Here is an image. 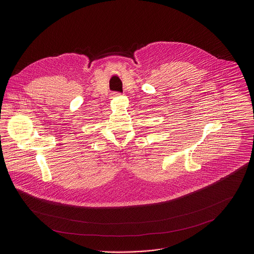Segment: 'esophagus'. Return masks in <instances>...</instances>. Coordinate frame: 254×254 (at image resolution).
I'll use <instances>...</instances> for the list:
<instances>
[{
  "mask_svg": "<svg viewBox=\"0 0 254 254\" xmlns=\"http://www.w3.org/2000/svg\"><path fill=\"white\" fill-rule=\"evenodd\" d=\"M111 95H112L113 97H116V96H119V95H120V93H118V92H112V93H111Z\"/></svg>",
  "mask_w": 254,
  "mask_h": 254,
  "instance_id": "esophagus-1",
  "label": "esophagus"
}]
</instances>
